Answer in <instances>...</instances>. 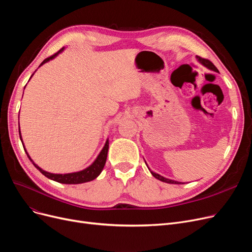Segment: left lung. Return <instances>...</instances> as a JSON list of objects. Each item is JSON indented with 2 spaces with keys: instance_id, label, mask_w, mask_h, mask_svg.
I'll return each instance as SVG.
<instances>
[{
  "instance_id": "8db88e82",
  "label": "left lung",
  "mask_w": 252,
  "mask_h": 252,
  "mask_svg": "<svg viewBox=\"0 0 252 252\" xmlns=\"http://www.w3.org/2000/svg\"><path fill=\"white\" fill-rule=\"evenodd\" d=\"M196 59H197L198 61H199V63H201L203 66H205L206 68H208V69H210V70H213V71H216V72H219L218 68L214 65L213 62H210V61L207 60V59L201 58V57H199V56H196ZM148 168H149V167H148ZM149 170H150V168H149ZM150 173H151V175H152L154 178H156L157 180H159V181H161V182H164V183H167V184H177V185L183 184V183H181V182H177V181H174V180L166 179V178H164V177H162V176H160V175H158V174L154 173V171H152V170H150Z\"/></svg>"
}]
</instances>
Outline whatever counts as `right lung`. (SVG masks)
<instances>
[{"label":"right lung","instance_id":"obj_1","mask_svg":"<svg viewBox=\"0 0 252 252\" xmlns=\"http://www.w3.org/2000/svg\"><path fill=\"white\" fill-rule=\"evenodd\" d=\"M63 50H64V48H62L60 51H58V52L56 53V54H54L53 56H51V57L45 59L39 66H42L43 64L49 62L50 60L54 59V58L59 54V53H61ZM39 66H38V67H39ZM33 73H34V72H33ZM33 73H32V75H33ZM32 76H31V78H32ZM31 78H30V79H31ZM19 135H20V140H21V142H22V145L24 146L22 138H21V134H20V127H19ZM23 148H24V150H25L26 155H28V157L30 158V160L32 162V164H33L39 171H41V173H42L45 177H47V178L50 179V180H53V181H55V182L61 183V184H71V185H73V184H82V183H87V182L93 181V180H95V179L101 174V171L103 170V167H104V165H105L106 159H107V153H108V148H109V141H108V139H107V141H106V143H105V145H104L103 149L101 150V152H100L99 155L97 156L95 161L93 162L91 165H89L87 168H85V169H83V170L75 171V173H69V174H52V173H49V171H46V170L42 169L41 167H39L38 165H36V164L33 162V160L31 158V156L29 155L28 151H26L25 147H23Z\"/></svg>","mask_w":252,"mask_h":252}]
</instances>
